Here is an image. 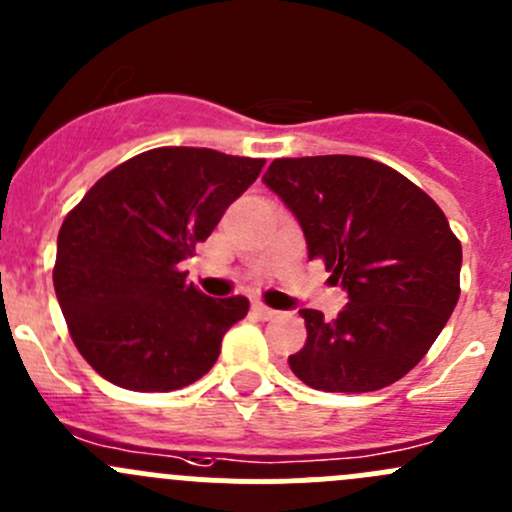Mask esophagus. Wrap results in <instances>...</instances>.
I'll return each instance as SVG.
<instances>
[{"instance_id":"esophagus-1","label":"esophagus","mask_w":512,"mask_h":512,"mask_svg":"<svg viewBox=\"0 0 512 512\" xmlns=\"http://www.w3.org/2000/svg\"><path fill=\"white\" fill-rule=\"evenodd\" d=\"M252 312L257 314V317L262 319V322H270V319H275L277 314V309H272V307H265V304H252Z\"/></svg>"}]
</instances>
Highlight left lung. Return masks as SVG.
<instances>
[{
  "label": "left lung",
  "instance_id": "obj_1",
  "mask_svg": "<svg viewBox=\"0 0 512 512\" xmlns=\"http://www.w3.org/2000/svg\"><path fill=\"white\" fill-rule=\"evenodd\" d=\"M262 180L302 225L309 260L349 294L332 322L299 309L307 342L289 356L294 376L364 394L409 374L461 294V242L443 210L399 170L359 156L277 158Z\"/></svg>",
  "mask_w": 512,
  "mask_h": 512
}]
</instances>
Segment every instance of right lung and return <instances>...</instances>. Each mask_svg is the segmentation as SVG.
I'll return each mask as SVG.
<instances>
[{
	"label": "right lung",
	"instance_id": "1",
	"mask_svg": "<svg viewBox=\"0 0 512 512\" xmlns=\"http://www.w3.org/2000/svg\"><path fill=\"white\" fill-rule=\"evenodd\" d=\"M265 160L165 146L108 170L66 215L54 289L76 349L111 384L175 391L208 374L250 309L185 280L180 262L257 180Z\"/></svg>",
	"mask_w": 512,
	"mask_h": 512
}]
</instances>
